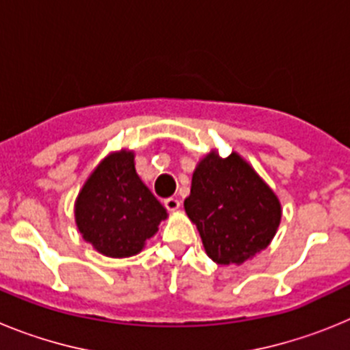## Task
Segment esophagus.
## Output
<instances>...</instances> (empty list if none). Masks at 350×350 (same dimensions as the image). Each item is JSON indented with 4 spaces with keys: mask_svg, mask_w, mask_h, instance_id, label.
<instances>
[{
    "mask_svg": "<svg viewBox=\"0 0 350 350\" xmlns=\"http://www.w3.org/2000/svg\"><path fill=\"white\" fill-rule=\"evenodd\" d=\"M165 206L168 210H172V212H175V210L180 208V200L178 198H166L165 200Z\"/></svg>",
    "mask_w": 350,
    "mask_h": 350,
    "instance_id": "obj_1",
    "label": "esophagus"
}]
</instances>
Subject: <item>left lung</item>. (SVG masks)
Listing matches in <instances>:
<instances>
[{"instance_id": "left-lung-1", "label": "left lung", "mask_w": 350, "mask_h": 350, "mask_svg": "<svg viewBox=\"0 0 350 350\" xmlns=\"http://www.w3.org/2000/svg\"><path fill=\"white\" fill-rule=\"evenodd\" d=\"M184 208L219 265H242L267 249L282 217L279 198L237 152L198 163Z\"/></svg>"}]
</instances>
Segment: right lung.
I'll return each instance as SVG.
<instances>
[{"mask_svg": "<svg viewBox=\"0 0 350 350\" xmlns=\"http://www.w3.org/2000/svg\"><path fill=\"white\" fill-rule=\"evenodd\" d=\"M166 217L165 206L138 177L131 150L105 157L75 202L83 240L108 258L138 254Z\"/></svg>", "mask_w": 350, "mask_h": 350, "instance_id": "add662e5", "label": "right lung"}]
</instances>
